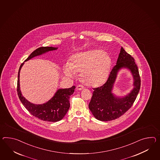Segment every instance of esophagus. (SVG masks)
<instances>
[{
	"mask_svg": "<svg viewBox=\"0 0 160 160\" xmlns=\"http://www.w3.org/2000/svg\"><path fill=\"white\" fill-rule=\"evenodd\" d=\"M83 89H84V87L82 86H80V85H78V86H77V87H76V90L78 91H80V90H83Z\"/></svg>",
	"mask_w": 160,
	"mask_h": 160,
	"instance_id": "obj_1",
	"label": "esophagus"
}]
</instances>
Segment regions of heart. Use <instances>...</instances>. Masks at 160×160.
Instances as JSON below:
<instances>
[{
	"mask_svg": "<svg viewBox=\"0 0 160 160\" xmlns=\"http://www.w3.org/2000/svg\"><path fill=\"white\" fill-rule=\"evenodd\" d=\"M112 59L102 50L95 49L77 53L72 56L70 61L63 68L67 77L73 78L80 73L82 82L90 87L103 85L109 77Z\"/></svg>",
	"mask_w": 160,
	"mask_h": 160,
	"instance_id": "b5f03b06",
	"label": "heart"
}]
</instances>
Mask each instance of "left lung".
Here are the masks:
<instances>
[{
  "label": "left lung",
  "instance_id": "left-lung-1",
  "mask_svg": "<svg viewBox=\"0 0 160 160\" xmlns=\"http://www.w3.org/2000/svg\"><path fill=\"white\" fill-rule=\"evenodd\" d=\"M127 68L131 71L134 78L133 90L124 98H117L112 93L113 85L118 71ZM139 70L134 59L121 47L116 65L111 70L108 80L99 87L93 88L92 97L88 105L90 111L98 120L112 121L121 117L131 108L140 88Z\"/></svg>",
  "mask_w": 160,
  "mask_h": 160
}]
</instances>
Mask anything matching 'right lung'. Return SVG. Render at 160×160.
Returning a JSON list of instances; mask_svg holds the SVG:
<instances>
[{"label":"right lung","instance_id":"1","mask_svg":"<svg viewBox=\"0 0 160 160\" xmlns=\"http://www.w3.org/2000/svg\"><path fill=\"white\" fill-rule=\"evenodd\" d=\"M58 48L52 47H42L37 48L28 57L25 61L44 54L47 52L55 50ZM24 63H22L18 70L17 80V93L21 103L28 111L33 116L45 121L57 122L62 120L70 108L69 98L74 92L75 86L69 88L59 89L54 96L48 101L41 105H36L27 101L21 94L20 87V72Z\"/></svg>","mask_w":160,"mask_h":160}]
</instances>
